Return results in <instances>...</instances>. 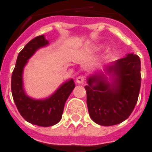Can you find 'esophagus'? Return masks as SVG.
Masks as SVG:
<instances>
[{"instance_id":"1","label":"esophagus","mask_w":152,"mask_h":152,"mask_svg":"<svg viewBox=\"0 0 152 152\" xmlns=\"http://www.w3.org/2000/svg\"><path fill=\"white\" fill-rule=\"evenodd\" d=\"M85 80V76H79L77 78H76V83H80V84H82L83 83Z\"/></svg>"}]
</instances>
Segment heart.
<instances>
[{"label": "heart", "instance_id": "obj_1", "mask_svg": "<svg viewBox=\"0 0 152 152\" xmlns=\"http://www.w3.org/2000/svg\"><path fill=\"white\" fill-rule=\"evenodd\" d=\"M102 49L101 45H94L90 48V51L91 52H97V51H99Z\"/></svg>", "mask_w": 152, "mask_h": 152}]
</instances>
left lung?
<instances>
[{
  "label": "left lung",
  "instance_id": "8db88e82",
  "mask_svg": "<svg viewBox=\"0 0 152 152\" xmlns=\"http://www.w3.org/2000/svg\"><path fill=\"white\" fill-rule=\"evenodd\" d=\"M140 83V59L134 53L105 65L104 72L88 76L85 89L91 118L103 126L126 120L137 102Z\"/></svg>",
  "mask_w": 152,
  "mask_h": 152
}]
</instances>
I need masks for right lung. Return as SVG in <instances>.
I'll return each mask as SVG.
<instances>
[{
    "instance_id": "1",
    "label": "right lung",
    "mask_w": 152,
    "mask_h": 152,
    "mask_svg": "<svg viewBox=\"0 0 152 152\" xmlns=\"http://www.w3.org/2000/svg\"><path fill=\"white\" fill-rule=\"evenodd\" d=\"M48 44L42 34L31 40L24 46L18 55L11 83L13 100L21 116L29 123L42 127L52 126L61 121L65 102L76 86L71 79L44 99H34L26 94L23 83V69L32 55Z\"/></svg>"
}]
</instances>
